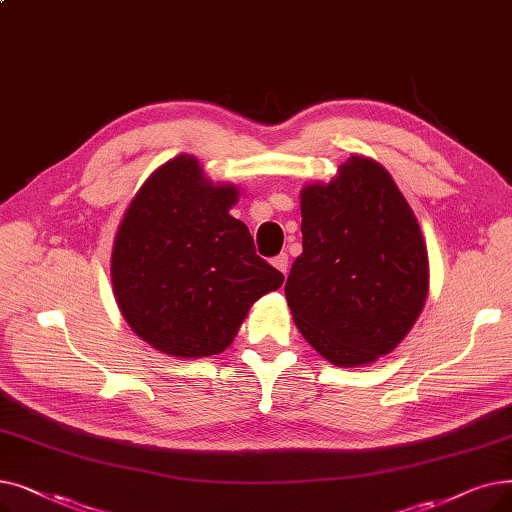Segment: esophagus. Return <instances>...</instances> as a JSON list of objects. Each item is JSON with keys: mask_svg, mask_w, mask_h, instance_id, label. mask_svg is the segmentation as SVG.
I'll use <instances>...</instances> for the list:
<instances>
[{"mask_svg": "<svg viewBox=\"0 0 512 512\" xmlns=\"http://www.w3.org/2000/svg\"><path fill=\"white\" fill-rule=\"evenodd\" d=\"M272 265H274L276 270H280L282 274H286V272H288V255H286V253L276 255V257L272 259Z\"/></svg>", "mask_w": 512, "mask_h": 512, "instance_id": "34e87169", "label": "esophagus"}]
</instances>
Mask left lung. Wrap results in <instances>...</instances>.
Returning <instances> with one entry per match:
<instances>
[{
    "instance_id": "obj_1",
    "label": "left lung",
    "mask_w": 512,
    "mask_h": 512,
    "mask_svg": "<svg viewBox=\"0 0 512 512\" xmlns=\"http://www.w3.org/2000/svg\"><path fill=\"white\" fill-rule=\"evenodd\" d=\"M303 253L284 293L303 339L341 368L406 339L429 293V255L389 171L351 154L328 184L301 190Z\"/></svg>"
}]
</instances>
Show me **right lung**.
Instances as JSON below:
<instances>
[{
	"mask_svg": "<svg viewBox=\"0 0 512 512\" xmlns=\"http://www.w3.org/2000/svg\"><path fill=\"white\" fill-rule=\"evenodd\" d=\"M240 190L213 184L192 154L154 169L119 224L110 280L136 335L171 358L228 349L251 305L284 276L230 215Z\"/></svg>",
	"mask_w": 512,
	"mask_h": 512,
	"instance_id": "obj_1",
	"label": "right lung"
}]
</instances>
